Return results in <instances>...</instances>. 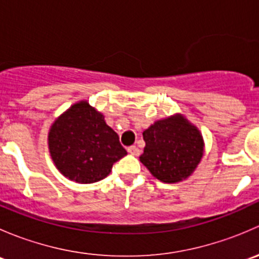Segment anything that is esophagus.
<instances>
[{
    "mask_svg": "<svg viewBox=\"0 0 259 259\" xmlns=\"http://www.w3.org/2000/svg\"><path fill=\"white\" fill-rule=\"evenodd\" d=\"M127 151H129L130 154H133V155H139V154H140L139 148H138V146H135V145L129 146V148H127Z\"/></svg>",
    "mask_w": 259,
    "mask_h": 259,
    "instance_id": "obj_1",
    "label": "esophagus"
}]
</instances>
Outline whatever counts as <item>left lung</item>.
Instances as JSON below:
<instances>
[{
  "mask_svg": "<svg viewBox=\"0 0 259 259\" xmlns=\"http://www.w3.org/2000/svg\"><path fill=\"white\" fill-rule=\"evenodd\" d=\"M143 138L145 148L140 161L164 183L187 179L203 156L204 144L199 130L180 115L154 122Z\"/></svg>",
  "mask_w": 259,
  "mask_h": 259,
  "instance_id": "1",
  "label": "left lung"
}]
</instances>
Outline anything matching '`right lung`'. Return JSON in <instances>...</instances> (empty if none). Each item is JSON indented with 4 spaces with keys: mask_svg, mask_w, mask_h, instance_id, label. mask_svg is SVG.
<instances>
[{
    "mask_svg": "<svg viewBox=\"0 0 259 259\" xmlns=\"http://www.w3.org/2000/svg\"><path fill=\"white\" fill-rule=\"evenodd\" d=\"M49 149L61 174L81 184L104 179L113 164L126 155L104 115L86 101L72 105L52 124Z\"/></svg>",
    "mask_w": 259,
    "mask_h": 259,
    "instance_id": "add662e5",
    "label": "right lung"
}]
</instances>
